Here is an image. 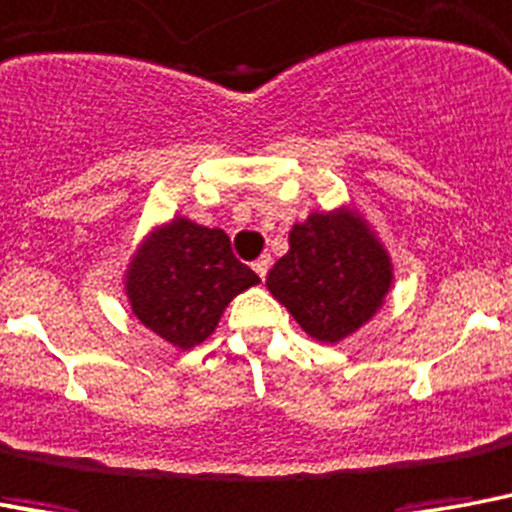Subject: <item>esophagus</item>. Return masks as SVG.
Segmentation results:
<instances>
[{"label": "esophagus", "mask_w": 512, "mask_h": 512, "mask_svg": "<svg viewBox=\"0 0 512 512\" xmlns=\"http://www.w3.org/2000/svg\"><path fill=\"white\" fill-rule=\"evenodd\" d=\"M252 268H255V273L260 276V281H265V276H268V268H270V255H263L260 260H255V263H252Z\"/></svg>", "instance_id": "34e87169"}]
</instances>
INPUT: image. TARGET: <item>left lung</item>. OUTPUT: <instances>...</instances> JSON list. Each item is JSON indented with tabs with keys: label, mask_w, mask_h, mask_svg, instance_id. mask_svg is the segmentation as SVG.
<instances>
[{
	"label": "left lung",
	"mask_w": 512,
	"mask_h": 512,
	"mask_svg": "<svg viewBox=\"0 0 512 512\" xmlns=\"http://www.w3.org/2000/svg\"><path fill=\"white\" fill-rule=\"evenodd\" d=\"M265 284L307 334L339 342L381 307L392 265L355 215L315 213L292 228L289 252Z\"/></svg>",
	"instance_id": "obj_1"
}]
</instances>
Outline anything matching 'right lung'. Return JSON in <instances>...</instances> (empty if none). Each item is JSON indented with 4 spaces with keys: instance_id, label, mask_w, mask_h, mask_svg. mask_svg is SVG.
Returning a JSON list of instances; mask_svg holds the SVG:
<instances>
[{
    "instance_id": "add662e5",
    "label": "right lung",
    "mask_w": 512,
    "mask_h": 512,
    "mask_svg": "<svg viewBox=\"0 0 512 512\" xmlns=\"http://www.w3.org/2000/svg\"><path fill=\"white\" fill-rule=\"evenodd\" d=\"M257 281L220 228L176 218L139 249L126 289L144 326L189 350L213 334L228 302Z\"/></svg>"
}]
</instances>
